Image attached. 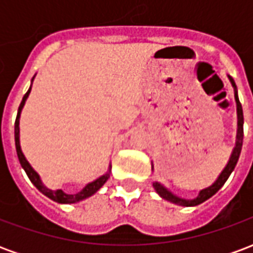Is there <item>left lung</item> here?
Masks as SVG:
<instances>
[{"mask_svg": "<svg viewBox=\"0 0 253 253\" xmlns=\"http://www.w3.org/2000/svg\"><path fill=\"white\" fill-rule=\"evenodd\" d=\"M229 81L232 84V86L234 89V100H236V107H237V134H236V143H234V148L232 150V154L229 157L228 164L225 165V168L222 169V172L218 175V177L215 179V181L212 183L211 186L206 187L203 190L199 191V194L196 195V198H192V199H186V198H181V196H177L176 194H173L172 191H169L165 186H163L159 181H153V187L156 192L159 194L163 199L170 202V203H175V205H179V206L184 207H191V206H198L201 205L207 199H210L214 194H217L219 188L225 184V181L228 180V177L230 176V173L233 172L234 167L239 161L240 153H241V148H243V138H244V116H243V107L240 104L239 94H237V86L234 84V80L230 76H228ZM152 169H153V163H152Z\"/></svg>", "mask_w": 253, "mask_h": 253, "instance_id": "left-lung-1", "label": "left lung"}]
</instances>
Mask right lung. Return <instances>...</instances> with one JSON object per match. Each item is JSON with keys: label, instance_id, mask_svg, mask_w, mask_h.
<instances>
[{"label": "right lung", "instance_id": "1", "mask_svg": "<svg viewBox=\"0 0 253 253\" xmlns=\"http://www.w3.org/2000/svg\"><path fill=\"white\" fill-rule=\"evenodd\" d=\"M35 78V76H34ZM34 78L31 80V86L28 89V92L24 94V97L21 100V103H20L19 111H17V118H16V122H14V142H16V152H17V157H19V161L21 167H23V169L25 170V173L27 176L30 177V180L32 181V184L38 188V190L41 191L43 195H46L47 198H50L51 201L57 202V203H63V205H69V203H77V202H81L84 199H86L89 196L94 195L97 191L101 188V187L104 186V183L108 179H110L111 175V164L108 167V169L105 172L104 175H101L100 177H97L96 180L90 181L88 183L86 186L84 187L83 190L77 192V194H66L63 190H50V188H47L44 184H43V181H42L41 176L39 173L36 172L31 164L28 163V160L25 159L24 153H23V150H21V146H20V115H21V111L24 108V104L27 99H28V96L31 93V88H32V83H34Z\"/></svg>", "mask_w": 253, "mask_h": 253}]
</instances>
